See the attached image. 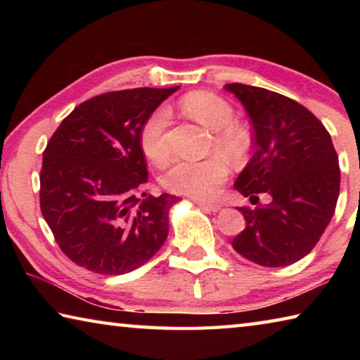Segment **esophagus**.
<instances>
[{
    "label": "esophagus",
    "instance_id": "1",
    "mask_svg": "<svg viewBox=\"0 0 360 360\" xmlns=\"http://www.w3.org/2000/svg\"><path fill=\"white\" fill-rule=\"evenodd\" d=\"M197 205L200 206V208H203L205 211H212V212H216V211H219L222 208L221 205L219 203H208V202H197Z\"/></svg>",
    "mask_w": 360,
    "mask_h": 360
}]
</instances>
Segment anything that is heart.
<instances>
[{
  "mask_svg": "<svg viewBox=\"0 0 360 360\" xmlns=\"http://www.w3.org/2000/svg\"><path fill=\"white\" fill-rule=\"evenodd\" d=\"M181 111L212 130L210 150L221 152L229 160H245L252 148L251 130L240 120H235V109L221 95L208 90H195L179 101ZM169 111L160 106L144 119L139 129V146L143 154L155 165H163L172 150L167 141ZM229 176V165L221 155H211L205 160H181L162 174V186L167 191L197 200H210Z\"/></svg>",
  "mask_w": 360,
  "mask_h": 360,
  "instance_id": "b5f03b06",
  "label": "heart"
}]
</instances>
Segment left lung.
<instances>
[{"label": "left lung", "mask_w": 360, "mask_h": 360, "mask_svg": "<svg viewBox=\"0 0 360 360\" xmlns=\"http://www.w3.org/2000/svg\"><path fill=\"white\" fill-rule=\"evenodd\" d=\"M251 117L254 155L235 188L255 205L259 193L271 202L238 208L246 229L231 246L264 266H285L318 245L340 193L338 155L322 122L295 100L271 90L227 84Z\"/></svg>", "instance_id": "left-lung-1"}]
</instances>
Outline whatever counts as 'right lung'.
<instances>
[{
    "label": "right lung",
    "instance_id": "obj_1",
    "mask_svg": "<svg viewBox=\"0 0 360 360\" xmlns=\"http://www.w3.org/2000/svg\"><path fill=\"white\" fill-rule=\"evenodd\" d=\"M179 87L96 95L66 115L42 154L39 205L53 238L76 265L124 275L144 265L168 236L176 198H139L148 163L144 119Z\"/></svg>",
    "mask_w": 360,
    "mask_h": 360
}]
</instances>
